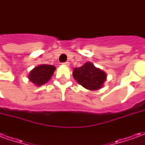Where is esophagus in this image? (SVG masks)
Returning <instances> with one entry per match:
<instances>
[{
    "mask_svg": "<svg viewBox=\"0 0 145 145\" xmlns=\"http://www.w3.org/2000/svg\"><path fill=\"white\" fill-rule=\"evenodd\" d=\"M63 65H66V66H69L70 63L68 62V61H66V62H63Z\"/></svg>",
    "mask_w": 145,
    "mask_h": 145,
    "instance_id": "34e87169",
    "label": "esophagus"
}]
</instances>
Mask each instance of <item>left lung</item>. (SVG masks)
<instances>
[{
    "label": "left lung",
    "mask_w": 145,
    "mask_h": 145,
    "mask_svg": "<svg viewBox=\"0 0 145 145\" xmlns=\"http://www.w3.org/2000/svg\"><path fill=\"white\" fill-rule=\"evenodd\" d=\"M73 76L79 85L92 91L102 88L106 79V74L90 62L78 68H74Z\"/></svg>",
    "instance_id": "8db88e82"
}]
</instances>
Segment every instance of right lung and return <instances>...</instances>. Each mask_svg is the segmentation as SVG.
<instances>
[{
    "instance_id": "1",
    "label": "right lung",
    "mask_w": 145,
    "mask_h": 145,
    "mask_svg": "<svg viewBox=\"0 0 145 145\" xmlns=\"http://www.w3.org/2000/svg\"><path fill=\"white\" fill-rule=\"evenodd\" d=\"M55 69L56 67L53 65H39L30 71L29 78L36 86H40L44 85L51 78Z\"/></svg>"
}]
</instances>
